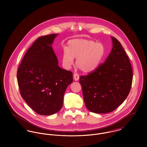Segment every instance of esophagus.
Masks as SVG:
<instances>
[{"label":"esophagus","mask_w":147,"mask_h":147,"mask_svg":"<svg viewBox=\"0 0 147 147\" xmlns=\"http://www.w3.org/2000/svg\"><path fill=\"white\" fill-rule=\"evenodd\" d=\"M73 76H74V79L75 81H78L79 79V76L78 74H74Z\"/></svg>","instance_id":"obj_1"}]
</instances>
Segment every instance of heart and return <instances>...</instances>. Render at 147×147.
<instances>
[{
  "label": "heart",
  "instance_id": "b5f03b06",
  "mask_svg": "<svg viewBox=\"0 0 147 147\" xmlns=\"http://www.w3.org/2000/svg\"><path fill=\"white\" fill-rule=\"evenodd\" d=\"M105 53V46L100 42L86 39H74L67 43L63 50V66L68 69L76 58V64L85 73L94 71L101 62Z\"/></svg>",
  "mask_w": 147,
  "mask_h": 147
}]
</instances>
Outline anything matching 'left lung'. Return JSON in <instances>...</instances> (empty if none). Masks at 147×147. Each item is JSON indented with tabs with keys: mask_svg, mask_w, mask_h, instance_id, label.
I'll list each match as a JSON object with an SVG mask.
<instances>
[{
	"mask_svg": "<svg viewBox=\"0 0 147 147\" xmlns=\"http://www.w3.org/2000/svg\"><path fill=\"white\" fill-rule=\"evenodd\" d=\"M111 51L104 63L93 72L81 76L84 102L94 113L115 110L128 96L132 82V69L121 43L113 37Z\"/></svg>",
	"mask_w": 147,
	"mask_h": 147,
	"instance_id": "left-lung-1",
	"label": "left lung"
}]
</instances>
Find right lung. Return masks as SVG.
Listing matches in <instances>:
<instances>
[{"label": "right lung", "instance_id": "right-lung-1", "mask_svg": "<svg viewBox=\"0 0 147 147\" xmlns=\"http://www.w3.org/2000/svg\"><path fill=\"white\" fill-rule=\"evenodd\" d=\"M57 36L39 37L26 51L17 72L21 97L42 115H52L61 109L64 92L73 82L72 72L58 66L52 48Z\"/></svg>", "mask_w": 147, "mask_h": 147}]
</instances>
